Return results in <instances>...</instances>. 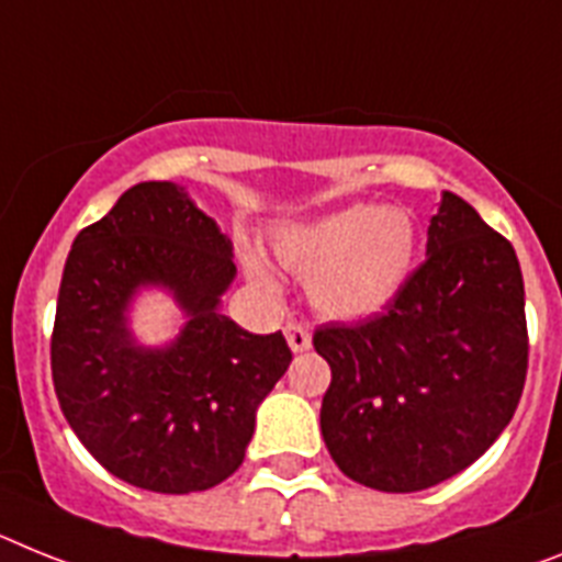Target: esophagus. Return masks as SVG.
<instances>
[{
  "mask_svg": "<svg viewBox=\"0 0 562 562\" xmlns=\"http://www.w3.org/2000/svg\"><path fill=\"white\" fill-rule=\"evenodd\" d=\"M285 339H289V348L294 353H303L311 348V334L308 328H303V325H296V323L285 325Z\"/></svg>",
  "mask_w": 562,
  "mask_h": 562,
  "instance_id": "esophagus-1",
  "label": "esophagus"
}]
</instances>
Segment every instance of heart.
I'll list each match as a JSON object with an SVG mask.
<instances>
[{
  "instance_id": "1",
  "label": "heart",
  "mask_w": 562,
  "mask_h": 562,
  "mask_svg": "<svg viewBox=\"0 0 562 562\" xmlns=\"http://www.w3.org/2000/svg\"><path fill=\"white\" fill-rule=\"evenodd\" d=\"M414 216L397 205L353 202L277 231L273 251L294 273L308 277V296L328 319H366L389 308L417 262ZM245 271L262 294L282 285L266 259L245 257Z\"/></svg>"
}]
</instances>
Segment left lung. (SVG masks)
<instances>
[{
    "label": "left lung",
    "mask_w": 562,
    "mask_h": 562,
    "mask_svg": "<svg viewBox=\"0 0 562 562\" xmlns=\"http://www.w3.org/2000/svg\"><path fill=\"white\" fill-rule=\"evenodd\" d=\"M331 366L319 408L339 471L376 492H423L492 449L520 403L529 337L512 243L442 191L426 262L389 311L323 325Z\"/></svg>",
    "instance_id": "8db88e82"
}]
</instances>
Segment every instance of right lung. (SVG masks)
Returning a JSON list of instances; mask_svg holds the SVG:
<instances>
[{
    "instance_id": "right-lung-1",
    "label": "right lung",
    "mask_w": 562,
    "mask_h": 562,
    "mask_svg": "<svg viewBox=\"0 0 562 562\" xmlns=\"http://www.w3.org/2000/svg\"><path fill=\"white\" fill-rule=\"evenodd\" d=\"M234 245L177 182H139L70 245L50 371L65 419L113 477L159 494L205 492L243 463L259 403L291 366L282 331L223 314ZM162 290L168 344L135 337L133 305Z\"/></svg>"
}]
</instances>
